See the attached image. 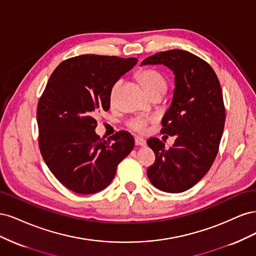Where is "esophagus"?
Segmentation results:
<instances>
[{"instance_id": "esophagus-1", "label": "esophagus", "mask_w": 256, "mask_h": 256, "mask_svg": "<svg viewBox=\"0 0 256 256\" xmlns=\"http://www.w3.org/2000/svg\"><path fill=\"white\" fill-rule=\"evenodd\" d=\"M134 143L138 146H145L146 145V141L141 136H136L134 138Z\"/></svg>"}]
</instances>
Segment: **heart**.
I'll return each mask as SVG.
<instances>
[{"label": "heart", "instance_id": "heart-1", "mask_svg": "<svg viewBox=\"0 0 256 256\" xmlns=\"http://www.w3.org/2000/svg\"><path fill=\"white\" fill-rule=\"evenodd\" d=\"M136 78L138 81L141 82V84L143 85L146 92H148L150 96H152L154 94L164 95L168 90L166 78L159 72L154 70V69H150V68L142 69V70H140L136 74ZM120 83H122V81L118 80L113 84V86L111 88V92H110L111 100L114 99L116 92H118V88H120ZM148 122H150L148 118H143V116H138V118L130 120L127 124V126L130 129L136 131V132H143V131H145Z\"/></svg>", "mask_w": 256, "mask_h": 256}]
</instances>
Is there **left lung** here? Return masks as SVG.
Segmentation results:
<instances>
[{"mask_svg":"<svg viewBox=\"0 0 256 256\" xmlns=\"http://www.w3.org/2000/svg\"><path fill=\"white\" fill-rule=\"evenodd\" d=\"M148 64L174 72L173 100L161 120V134L176 140L168 150L157 138L147 140L156 156L147 176L161 191L182 192L202 180L218 154L226 122L221 85L212 66L188 51L159 52L141 65Z\"/></svg>","mask_w":256,"mask_h":256,"instance_id":"obj_1","label":"left lung"}]
</instances>
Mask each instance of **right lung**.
Segmentation results:
<instances>
[{
	"label": "right lung",
	"mask_w": 256,
	"mask_h": 256,
	"mask_svg": "<svg viewBox=\"0 0 256 256\" xmlns=\"http://www.w3.org/2000/svg\"><path fill=\"white\" fill-rule=\"evenodd\" d=\"M136 62L84 54L63 60L50 76L37 106L38 145L52 174L69 190L80 194L104 190L134 150L127 131L100 138L94 116L110 109L113 84Z\"/></svg>",
	"instance_id": "1"
}]
</instances>
